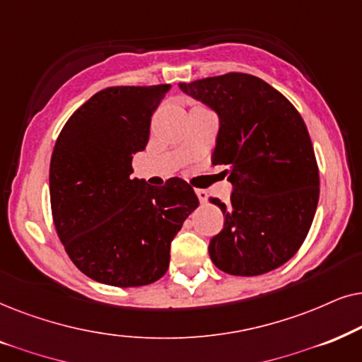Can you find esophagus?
I'll list each match as a JSON object with an SVG mask.
<instances>
[{"label":"esophagus","mask_w":362,"mask_h":362,"mask_svg":"<svg viewBox=\"0 0 362 362\" xmlns=\"http://www.w3.org/2000/svg\"><path fill=\"white\" fill-rule=\"evenodd\" d=\"M195 194H197V197H199L200 204H206V200H209V194H206V190H204V189H197Z\"/></svg>","instance_id":"1"}]
</instances>
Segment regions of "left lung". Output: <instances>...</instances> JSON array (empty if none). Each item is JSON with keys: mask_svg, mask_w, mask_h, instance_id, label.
<instances>
[{"mask_svg": "<svg viewBox=\"0 0 362 362\" xmlns=\"http://www.w3.org/2000/svg\"><path fill=\"white\" fill-rule=\"evenodd\" d=\"M218 115L214 165H230V204L210 202L225 225L209 253L221 272L258 276L305 242L320 200V172L301 115L259 77L230 72L178 84Z\"/></svg>", "mask_w": 362, "mask_h": 362, "instance_id": "obj_1", "label": "left lung"}]
</instances>
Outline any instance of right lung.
Wrapping results in <instances>:
<instances>
[{
  "label": "right lung",
  "instance_id": "right-lung-1",
  "mask_svg": "<svg viewBox=\"0 0 362 362\" xmlns=\"http://www.w3.org/2000/svg\"><path fill=\"white\" fill-rule=\"evenodd\" d=\"M170 84L94 94L57 137L49 167L52 220L72 263L94 281L132 288L160 279L170 243L199 199L182 178L151 187L132 178L151 119Z\"/></svg>",
  "mask_w": 362,
  "mask_h": 362
}]
</instances>
